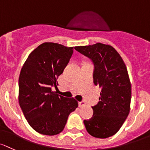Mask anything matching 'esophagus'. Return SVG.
<instances>
[{
	"label": "esophagus",
	"instance_id": "obj_1",
	"mask_svg": "<svg viewBox=\"0 0 150 150\" xmlns=\"http://www.w3.org/2000/svg\"><path fill=\"white\" fill-rule=\"evenodd\" d=\"M78 104H79L80 107H83V106H85V105H86V103L85 101H83V100H82V101H80L79 103H78Z\"/></svg>",
	"mask_w": 150,
	"mask_h": 150
}]
</instances>
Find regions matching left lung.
Listing matches in <instances>:
<instances>
[{"label": "left lung", "instance_id": "obj_1", "mask_svg": "<svg viewBox=\"0 0 150 150\" xmlns=\"http://www.w3.org/2000/svg\"><path fill=\"white\" fill-rule=\"evenodd\" d=\"M94 64L93 83L101 89L93 115L84 120L91 136L104 139L120 129L130 111L132 88L125 63L113 47L101 43L75 47Z\"/></svg>", "mask_w": 150, "mask_h": 150}]
</instances>
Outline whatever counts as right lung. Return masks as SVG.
Masks as SVG:
<instances>
[{
	"label": "right lung",
	"instance_id": "1",
	"mask_svg": "<svg viewBox=\"0 0 150 150\" xmlns=\"http://www.w3.org/2000/svg\"><path fill=\"white\" fill-rule=\"evenodd\" d=\"M73 47L45 42L29 55L18 79V101L31 128L44 135H56L64 129L70 113L78 106L73 98L52 91L68 64Z\"/></svg>",
	"mask_w": 150,
	"mask_h": 150
}]
</instances>
